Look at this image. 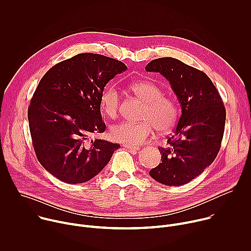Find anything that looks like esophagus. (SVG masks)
Returning <instances> with one entry per match:
<instances>
[{
	"instance_id": "esophagus-1",
	"label": "esophagus",
	"mask_w": 251,
	"mask_h": 251,
	"mask_svg": "<svg viewBox=\"0 0 251 251\" xmlns=\"http://www.w3.org/2000/svg\"><path fill=\"white\" fill-rule=\"evenodd\" d=\"M123 147L128 150H132V151H138L140 149L139 146H133V145H129V144H124Z\"/></svg>"
}]
</instances>
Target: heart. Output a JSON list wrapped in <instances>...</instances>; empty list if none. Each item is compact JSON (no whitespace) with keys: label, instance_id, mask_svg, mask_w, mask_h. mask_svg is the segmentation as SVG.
Masks as SVG:
<instances>
[{"label":"heart","instance_id":"b5f03b06","mask_svg":"<svg viewBox=\"0 0 251 251\" xmlns=\"http://www.w3.org/2000/svg\"><path fill=\"white\" fill-rule=\"evenodd\" d=\"M133 93L145 102V107L141 112L139 123L120 122L110 128V135L116 142L129 145H137L144 142L153 132L155 127L159 133L171 131L177 121L178 108L176 101L163 95V90L151 81H137L130 85ZM102 111L106 116L114 118L117 116L121 97L118 90L107 85L100 96Z\"/></svg>","mask_w":251,"mask_h":251}]
</instances>
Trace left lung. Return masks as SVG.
<instances>
[{
  "instance_id": "left-lung-1",
  "label": "left lung",
  "mask_w": 251,
  "mask_h": 251,
  "mask_svg": "<svg viewBox=\"0 0 251 251\" xmlns=\"http://www.w3.org/2000/svg\"><path fill=\"white\" fill-rule=\"evenodd\" d=\"M145 69L168 79L182 108L167 147L159 148L162 163L149 174L163 185L182 186L216 159L225 132V105L209 77L181 60L161 57L149 62Z\"/></svg>"
}]
</instances>
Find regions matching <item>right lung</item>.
I'll list each match as a JSON object with an SVG mask.
<instances>
[{"label":"right lung","instance_id":"1","mask_svg":"<svg viewBox=\"0 0 251 251\" xmlns=\"http://www.w3.org/2000/svg\"><path fill=\"white\" fill-rule=\"evenodd\" d=\"M127 66L97 53H79L52 66L30 100L27 118L33 149L42 166L67 184L85 183L108 164L119 144L95 139L106 125L100 96Z\"/></svg>","mask_w":251,"mask_h":251}]
</instances>
